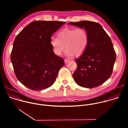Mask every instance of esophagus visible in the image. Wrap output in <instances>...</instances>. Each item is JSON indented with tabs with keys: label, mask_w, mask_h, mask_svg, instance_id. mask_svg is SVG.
I'll return each mask as SVG.
<instances>
[{
	"label": "esophagus",
	"mask_w": 128,
	"mask_h": 128,
	"mask_svg": "<svg viewBox=\"0 0 128 128\" xmlns=\"http://www.w3.org/2000/svg\"><path fill=\"white\" fill-rule=\"evenodd\" d=\"M70 60V59H64V62H65V63H67V62H68V61H69Z\"/></svg>",
	"instance_id": "34e87169"
}]
</instances>
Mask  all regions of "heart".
<instances>
[{"label":"heart","instance_id":"obj_1","mask_svg":"<svg viewBox=\"0 0 128 128\" xmlns=\"http://www.w3.org/2000/svg\"><path fill=\"white\" fill-rule=\"evenodd\" d=\"M88 42V35L84 28H64L57 35V38H52L50 44L54 52L60 55L65 48L68 56H76L82 54L86 48Z\"/></svg>","mask_w":128,"mask_h":128}]
</instances>
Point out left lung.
Returning <instances> with one entry per match:
<instances>
[{
    "label": "left lung",
    "instance_id": "left-lung-1",
    "mask_svg": "<svg viewBox=\"0 0 128 128\" xmlns=\"http://www.w3.org/2000/svg\"><path fill=\"white\" fill-rule=\"evenodd\" d=\"M68 24L84 28L88 42L82 55L75 61L77 68L73 74L80 86L92 88L100 86L112 76L116 54L110 37L98 23L82 21Z\"/></svg>",
    "mask_w": 128,
    "mask_h": 128
}]
</instances>
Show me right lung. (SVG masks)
Here are the masks:
<instances>
[{
	"label": "right lung",
	"mask_w": 128,
	"mask_h": 128,
	"mask_svg": "<svg viewBox=\"0 0 128 128\" xmlns=\"http://www.w3.org/2000/svg\"><path fill=\"white\" fill-rule=\"evenodd\" d=\"M65 23L33 21L16 36L10 60L17 79L26 87L40 90L55 81L65 63L54 54L50 42L52 35Z\"/></svg>",
	"instance_id": "1"
}]
</instances>
